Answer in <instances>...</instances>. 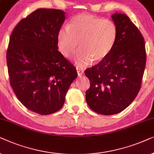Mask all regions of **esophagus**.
Instances as JSON below:
<instances>
[{"instance_id":"1","label":"esophagus","mask_w":154,"mask_h":154,"mask_svg":"<svg viewBox=\"0 0 154 154\" xmlns=\"http://www.w3.org/2000/svg\"><path fill=\"white\" fill-rule=\"evenodd\" d=\"M83 74H84L83 70H82V69H77V75H78L79 77H82Z\"/></svg>"}]
</instances>
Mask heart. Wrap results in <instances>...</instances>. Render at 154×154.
I'll return each instance as SVG.
<instances>
[{
  "instance_id": "b5f03b06",
  "label": "heart",
  "mask_w": 154,
  "mask_h": 154,
  "mask_svg": "<svg viewBox=\"0 0 154 154\" xmlns=\"http://www.w3.org/2000/svg\"><path fill=\"white\" fill-rule=\"evenodd\" d=\"M118 35L117 25L112 20L89 14H79L65 24L58 32V48L63 56L69 57L78 48L75 59L80 68L92 60L99 63L110 54Z\"/></svg>"
}]
</instances>
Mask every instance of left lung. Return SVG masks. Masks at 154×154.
<instances>
[{"mask_svg":"<svg viewBox=\"0 0 154 154\" xmlns=\"http://www.w3.org/2000/svg\"><path fill=\"white\" fill-rule=\"evenodd\" d=\"M118 35L113 49L97 65L87 69L90 81L86 92L88 106L97 113L110 116L122 111L138 94L146 65L141 34L125 14L111 15Z\"/></svg>","mask_w":154,"mask_h":154,"instance_id":"left-lung-1","label":"left lung"}]
</instances>
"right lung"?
<instances>
[{
	"mask_svg": "<svg viewBox=\"0 0 154 154\" xmlns=\"http://www.w3.org/2000/svg\"><path fill=\"white\" fill-rule=\"evenodd\" d=\"M61 10L40 8L22 19L10 38V83L19 101L40 115L63 107L77 69L58 51V32L65 20Z\"/></svg>",
	"mask_w": 154,
	"mask_h": 154,
	"instance_id": "right-lung-1",
	"label": "right lung"
}]
</instances>
